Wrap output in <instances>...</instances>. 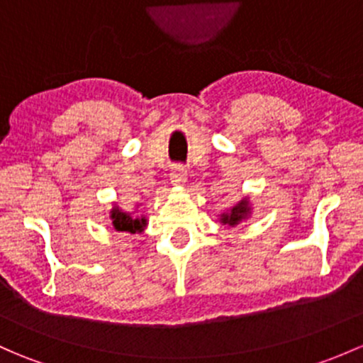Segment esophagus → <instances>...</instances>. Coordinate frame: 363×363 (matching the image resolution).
Instances as JSON below:
<instances>
[{
    "label": "esophagus",
    "instance_id": "34e87169",
    "mask_svg": "<svg viewBox=\"0 0 363 363\" xmlns=\"http://www.w3.org/2000/svg\"><path fill=\"white\" fill-rule=\"evenodd\" d=\"M186 177H188V170L182 165H174L170 170V181L172 184L182 186L186 182Z\"/></svg>",
    "mask_w": 363,
    "mask_h": 363
}]
</instances>
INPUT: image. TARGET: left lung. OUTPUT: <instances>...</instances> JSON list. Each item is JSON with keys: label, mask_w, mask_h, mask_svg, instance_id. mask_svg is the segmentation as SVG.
<instances>
[{"label": "left lung", "mask_w": 363, "mask_h": 363, "mask_svg": "<svg viewBox=\"0 0 363 363\" xmlns=\"http://www.w3.org/2000/svg\"><path fill=\"white\" fill-rule=\"evenodd\" d=\"M249 216H250V203L247 198H243V200H240L235 207H231L230 211L220 213V223H223L224 226L235 228L238 226L242 220H245Z\"/></svg>", "instance_id": "1"}]
</instances>
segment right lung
Listing matches in <instances>:
<instances>
[{
	"instance_id": "right-lung-1",
	"label": "right lung",
	"mask_w": 363,
	"mask_h": 363,
	"mask_svg": "<svg viewBox=\"0 0 363 363\" xmlns=\"http://www.w3.org/2000/svg\"><path fill=\"white\" fill-rule=\"evenodd\" d=\"M113 228L116 231H127V233H140L146 228L147 220L146 217H133L132 213L123 212L121 208L113 207L111 211Z\"/></svg>"
}]
</instances>
